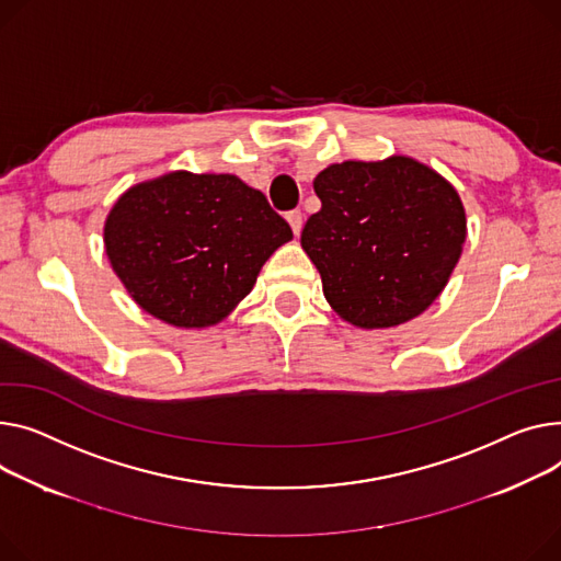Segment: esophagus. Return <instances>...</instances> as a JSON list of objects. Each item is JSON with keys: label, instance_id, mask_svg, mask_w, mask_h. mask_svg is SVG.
I'll return each mask as SVG.
<instances>
[{"label": "esophagus", "instance_id": "obj_1", "mask_svg": "<svg viewBox=\"0 0 561 561\" xmlns=\"http://www.w3.org/2000/svg\"><path fill=\"white\" fill-rule=\"evenodd\" d=\"M286 220H288V226H290V230H293L295 237L302 232V211H300V209H290V211L286 214Z\"/></svg>", "mask_w": 561, "mask_h": 561}]
</instances>
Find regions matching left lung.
Masks as SVG:
<instances>
[{
    "label": "left lung",
    "instance_id": "left-lung-1",
    "mask_svg": "<svg viewBox=\"0 0 561 561\" xmlns=\"http://www.w3.org/2000/svg\"><path fill=\"white\" fill-rule=\"evenodd\" d=\"M313 190L322 207L309 216L300 241L331 309L363 329L397 327L426 311L449 282L467 237L454 186L394 156L331 164Z\"/></svg>",
    "mask_w": 561,
    "mask_h": 561
}]
</instances>
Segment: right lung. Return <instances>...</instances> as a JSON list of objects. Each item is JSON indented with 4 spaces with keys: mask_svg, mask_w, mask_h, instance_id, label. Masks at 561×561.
Segmentation results:
<instances>
[{
    "mask_svg": "<svg viewBox=\"0 0 561 561\" xmlns=\"http://www.w3.org/2000/svg\"><path fill=\"white\" fill-rule=\"evenodd\" d=\"M290 239L266 196L237 175L186 171L133 186L103 230L112 271L133 300L173 327L220 322Z\"/></svg>",
    "mask_w": 561,
    "mask_h": 561,
    "instance_id": "right-lung-1",
    "label": "right lung"
}]
</instances>
